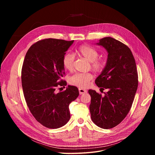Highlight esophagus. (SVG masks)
Segmentation results:
<instances>
[{
    "mask_svg": "<svg viewBox=\"0 0 155 155\" xmlns=\"http://www.w3.org/2000/svg\"><path fill=\"white\" fill-rule=\"evenodd\" d=\"M78 90H79V93H80V94H84L85 93H87V91L84 89H82V88L80 87L78 88Z\"/></svg>",
    "mask_w": 155,
    "mask_h": 155,
    "instance_id": "1",
    "label": "esophagus"
}]
</instances>
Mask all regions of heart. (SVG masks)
Masks as SVG:
<instances>
[{"instance_id": "obj_1", "label": "heart", "mask_w": 155, "mask_h": 155, "mask_svg": "<svg viewBox=\"0 0 155 155\" xmlns=\"http://www.w3.org/2000/svg\"><path fill=\"white\" fill-rule=\"evenodd\" d=\"M76 53L79 56L84 58L88 61L91 62L92 68L96 72L102 71L105 66V62L101 59H97L98 53L93 47L83 45L79 47ZM74 57L70 53L65 54L62 59L64 68L67 71H72L74 67ZM93 76L91 73H77L70 78V83L72 84L80 87H86L89 86Z\"/></svg>"}]
</instances>
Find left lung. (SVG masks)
Listing matches in <instances>:
<instances>
[{
    "label": "left lung",
    "instance_id": "1",
    "mask_svg": "<svg viewBox=\"0 0 155 155\" xmlns=\"http://www.w3.org/2000/svg\"><path fill=\"white\" fill-rule=\"evenodd\" d=\"M96 45L108 53L107 63L95 83L101 89H108L104 96L90 90V105L93 123L102 129L119 124L131 108L138 87V75L134 58L130 50L122 42L104 37Z\"/></svg>",
    "mask_w": 155,
    "mask_h": 155
}]
</instances>
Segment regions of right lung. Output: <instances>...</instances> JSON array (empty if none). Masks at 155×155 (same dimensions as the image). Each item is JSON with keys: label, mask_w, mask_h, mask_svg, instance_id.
I'll list each match as a JSON object with an SVG mask.
<instances>
[{"label": "right lung", "mask_w": 155, "mask_h": 155, "mask_svg": "<svg viewBox=\"0 0 155 155\" xmlns=\"http://www.w3.org/2000/svg\"><path fill=\"white\" fill-rule=\"evenodd\" d=\"M74 41L40 40L29 48L23 62L21 81L26 102L35 120L48 128L57 129L69 121V104L79 95L74 86L56 91L59 85H67L61 79L65 74L62 59Z\"/></svg>", "instance_id": "1"}]
</instances>
